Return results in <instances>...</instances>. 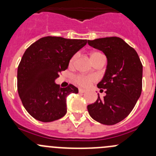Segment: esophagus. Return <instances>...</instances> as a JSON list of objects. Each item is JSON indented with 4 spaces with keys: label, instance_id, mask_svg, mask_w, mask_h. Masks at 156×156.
<instances>
[{
    "label": "esophagus",
    "instance_id": "obj_1",
    "mask_svg": "<svg viewBox=\"0 0 156 156\" xmlns=\"http://www.w3.org/2000/svg\"><path fill=\"white\" fill-rule=\"evenodd\" d=\"M78 91H79V93H81V94H83V93L86 92V90L82 89V88H79V89H78Z\"/></svg>",
    "mask_w": 156,
    "mask_h": 156
}]
</instances>
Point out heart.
Returning a JSON list of instances; mask_svg holds the SVG:
<instances>
[{
	"instance_id": "1",
	"label": "heart",
	"mask_w": 156,
	"mask_h": 156,
	"mask_svg": "<svg viewBox=\"0 0 156 156\" xmlns=\"http://www.w3.org/2000/svg\"><path fill=\"white\" fill-rule=\"evenodd\" d=\"M99 54H101V53H97V52H94V53H91V57L95 56ZM76 58H77V55H75V56L71 59L70 60L71 65H72V64L75 62ZM94 81V78L93 76H83V75H79V76L75 77V82H76L78 85L82 86V87H87V86L90 85V84Z\"/></svg>"
}]
</instances>
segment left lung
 Returning a JSON list of instances; mask_svg holds the SVG:
<instances>
[{
    "label": "left lung",
    "mask_w": 156,
    "mask_h": 156,
    "mask_svg": "<svg viewBox=\"0 0 156 156\" xmlns=\"http://www.w3.org/2000/svg\"><path fill=\"white\" fill-rule=\"evenodd\" d=\"M88 44L100 50L107 58L103 79L97 87L105 90L106 96L87 106L93 119L112 125L125 119L132 111L142 91L143 65L136 50L118 37L87 41Z\"/></svg>",
    "instance_id": "8db88e82"
}]
</instances>
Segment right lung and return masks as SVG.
<instances>
[{
	"label": "right lung",
	"mask_w": 156,
	"mask_h": 156,
	"mask_svg": "<svg viewBox=\"0 0 156 156\" xmlns=\"http://www.w3.org/2000/svg\"><path fill=\"white\" fill-rule=\"evenodd\" d=\"M86 44L87 40L48 36L26 50L18 66L17 88L23 106L34 119L50 122L67 112V97L78 89L72 84L60 87L55 80Z\"/></svg>",
	"instance_id": "right-lung-1"
}]
</instances>
